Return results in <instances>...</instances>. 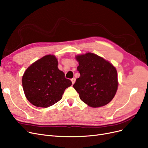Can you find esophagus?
Masks as SVG:
<instances>
[{
    "label": "esophagus",
    "instance_id": "34e87169",
    "mask_svg": "<svg viewBox=\"0 0 148 148\" xmlns=\"http://www.w3.org/2000/svg\"><path fill=\"white\" fill-rule=\"evenodd\" d=\"M71 82H72V83H73V85L74 83H75V78H73V79H71Z\"/></svg>",
    "mask_w": 148,
    "mask_h": 148
}]
</instances>
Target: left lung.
Returning a JSON list of instances; mask_svg holds the SVG:
<instances>
[{"label": "left lung", "mask_w": 148, "mask_h": 148, "mask_svg": "<svg viewBox=\"0 0 148 148\" xmlns=\"http://www.w3.org/2000/svg\"><path fill=\"white\" fill-rule=\"evenodd\" d=\"M75 59L80 76L73 87L80 100L92 108L109 103L118 88L116 69L110 62L91 53L76 56Z\"/></svg>", "instance_id": "left-lung-1"}]
</instances>
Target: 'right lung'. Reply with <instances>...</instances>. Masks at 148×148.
<instances>
[{
    "mask_svg": "<svg viewBox=\"0 0 148 148\" xmlns=\"http://www.w3.org/2000/svg\"><path fill=\"white\" fill-rule=\"evenodd\" d=\"M57 66L56 57L49 54L36 61L25 71L22 86L31 104L41 108L52 106L62 99L65 90L72 85Z\"/></svg>",
    "mask_w": 148,
    "mask_h": 148,
    "instance_id": "add662e5",
    "label": "right lung"
}]
</instances>
